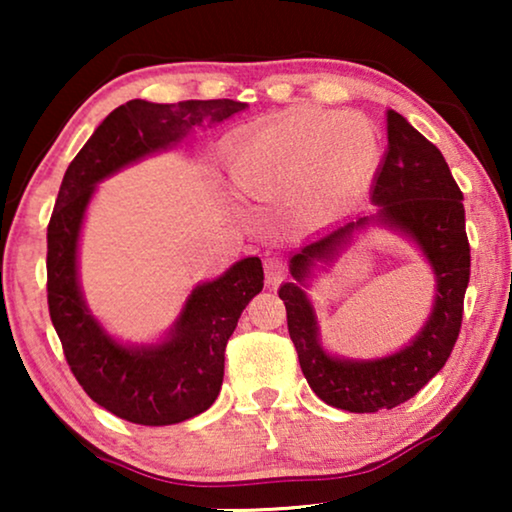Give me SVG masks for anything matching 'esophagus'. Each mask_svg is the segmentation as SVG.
Segmentation results:
<instances>
[{
    "instance_id": "esophagus-1",
    "label": "esophagus",
    "mask_w": 512,
    "mask_h": 512,
    "mask_svg": "<svg viewBox=\"0 0 512 512\" xmlns=\"http://www.w3.org/2000/svg\"><path fill=\"white\" fill-rule=\"evenodd\" d=\"M263 268H265V282H268V284H277L286 272V265H284L282 258H275V256L265 258Z\"/></svg>"
}]
</instances>
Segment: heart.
Listing matches in <instances>:
<instances>
[{
	"label": "heart",
	"instance_id": "1",
	"mask_svg": "<svg viewBox=\"0 0 512 512\" xmlns=\"http://www.w3.org/2000/svg\"><path fill=\"white\" fill-rule=\"evenodd\" d=\"M375 123L340 111H298L237 137L230 177L251 198H282L303 188L312 205H324L363 184L380 163Z\"/></svg>",
	"mask_w": 512,
	"mask_h": 512
}]
</instances>
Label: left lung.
Returning <instances> with one entry per match:
<instances>
[{"label":"left lung","instance_id":"8db88e82","mask_svg":"<svg viewBox=\"0 0 512 512\" xmlns=\"http://www.w3.org/2000/svg\"><path fill=\"white\" fill-rule=\"evenodd\" d=\"M387 139L389 149L370 193L375 214L340 223L307 242L291 258L293 282L279 289L307 384L321 401L347 412L391 410L429 384L450 359L459 338L471 277L464 193L443 153L394 109L387 111ZM368 225L398 229L423 249L437 275V303L423 331L401 353L373 362L338 360L320 347L316 318L302 286L312 267L332 262L351 237Z\"/></svg>","mask_w":512,"mask_h":512}]
</instances>
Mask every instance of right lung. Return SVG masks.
<instances>
[{"label": "right lung", "mask_w": 512, "mask_h": 512, "mask_svg": "<svg viewBox=\"0 0 512 512\" xmlns=\"http://www.w3.org/2000/svg\"><path fill=\"white\" fill-rule=\"evenodd\" d=\"M244 107L235 100H130L97 125L62 177L46 235L48 312L83 391L125 422L179 424L216 401L228 338L249 300L263 289V265L258 256L242 258L214 282L195 286L163 342L125 347L104 333L81 296L76 249L86 207L95 184L109 174Z\"/></svg>", "instance_id": "right-lung-1"}]
</instances>
